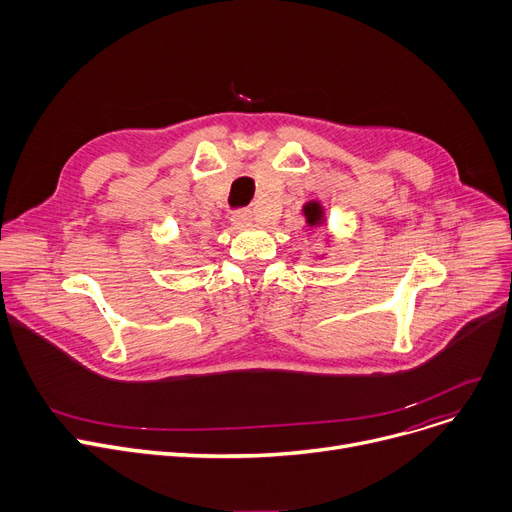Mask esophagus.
I'll return each mask as SVG.
<instances>
[{
    "mask_svg": "<svg viewBox=\"0 0 512 512\" xmlns=\"http://www.w3.org/2000/svg\"><path fill=\"white\" fill-rule=\"evenodd\" d=\"M251 220H253V215H251L249 209H238V211H234V215H232V224H234L236 228H242V226L251 224Z\"/></svg>",
    "mask_w": 512,
    "mask_h": 512,
    "instance_id": "1",
    "label": "esophagus"
}]
</instances>
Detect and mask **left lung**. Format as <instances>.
Returning a JSON list of instances; mask_svg holds the SVG:
<instances>
[{"instance_id":"1","label":"left lung","mask_w":512,"mask_h":512,"mask_svg":"<svg viewBox=\"0 0 512 512\" xmlns=\"http://www.w3.org/2000/svg\"><path fill=\"white\" fill-rule=\"evenodd\" d=\"M305 215H307L309 226H315V224H319L321 220H324V213H321L319 203H307L305 205Z\"/></svg>"}]
</instances>
